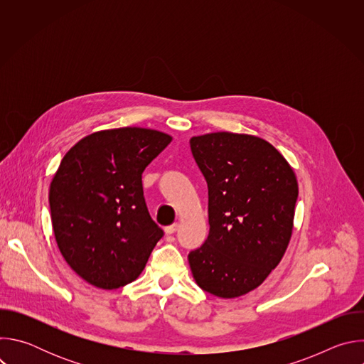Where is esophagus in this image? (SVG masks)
I'll use <instances>...</instances> for the list:
<instances>
[{
    "mask_svg": "<svg viewBox=\"0 0 364 364\" xmlns=\"http://www.w3.org/2000/svg\"><path fill=\"white\" fill-rule=\"evenodd\" d=\"M177 229H178V223H173V225L167 226L164 230H166V233H167V235H173V233H176V232H177Z\"/></svg>",
    "mask_w": 364,
    "mask_h": 364,
    "instance_id": "1",
    "label": "esophagus"
}]
</instances>
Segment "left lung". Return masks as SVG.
I'll list each match as a JSON object with an SVG mask.
<instances>
[{
  "label": "left lung",
  "instance_id": "obj_1",
  "mask_svg": "<svg viewBox=\"0 0 364 364\" xmlns=\"http://www.w3.org/2000/svg\"><path fill=\"white\" fill-rule=\"evenodd\" d=\"M209 188V236L188 253L197 285L236 298L261 285L288 247L298 183L268 141L233 132L190 139Z\"/></svg>",
  "mask_w": 364,
  "mask_h": 364
}]
</instances>
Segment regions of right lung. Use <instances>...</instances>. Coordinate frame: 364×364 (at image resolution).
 Here are the masks:
<instances>
[{"mask_svg":"<svg viewBox=\"0 0 364 364\" xmlns=\"http://www.w3.org/2000/svg\"><path fill=\"white\" fill-rule=\"evenodd\" d=\"M171 139L138 127L107 129L63 157L50 183L51 225L65 261L90 285L115 289L135 281L163 237L146 209L142 173Z\"/></svg>","mask_w":364,"mask_h":364,"instance_id":"1","label":"right lung"}]
</instances>
